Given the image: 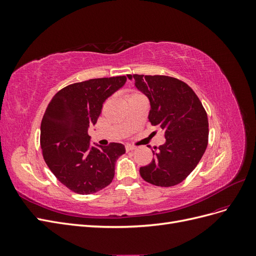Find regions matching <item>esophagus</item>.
Listing matches in <instances>:
<instances>
[{
	"label": "esophagus",
	"instance_id": "1",
	"mask_svg": "<svg viewBox=\"0 0 256 256\" xmlns=\"http://www.w3.org/2000/svg\"><path fill=\"white\" fill-rule=\"evenodd\" d=\"M134 150H136V146H132V145H126V150H127V152Z\"/></svg>",
	"mask_w": 256,
	"mask_h": 256
}]
</instances>
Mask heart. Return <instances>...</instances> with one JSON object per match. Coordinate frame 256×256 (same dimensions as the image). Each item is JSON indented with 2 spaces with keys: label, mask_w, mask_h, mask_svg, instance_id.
<instances>
[{
  "label": "heart",
  "mask_w": 256,
  "mask_h": 256,
  "mask_svg": "<svg viewBox=\"0 0 256 256\" xmlns=\"http://www.w3.org/2000/svg\"><path fill=\"white\" fill-rule=\"evenodd\" d=\"M140 96H142V95L138 94V92H131V94H128V95L126 96V99L128 100V99L136 98V97H140Z\"/></svg>",
  "instance_id": "1"
}]
</instances>
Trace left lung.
<instances>
[{"label":"left lung","instance_id":"1","mask_svg":"<svg viewBox=\"0 0 256 256\" xmlns=\"http://www.w3.org/2000/svg\"><path fill=\"white\" fill-rule=\"evenodd\" d=\"M148 98V120L166 136L154 158L140 168L143 180L158 187L178 184L196 168L208 144L207 113L188 84L168 76L128 74Z\"/></svg>","mask_w":256,"mask_h":256}]
</instances>
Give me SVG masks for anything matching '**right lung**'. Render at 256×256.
Instances as JSON below:
<instances>
[{
	"instance_id": "obj_1",
	"label": "right lung",
	"mask_w": 256,
	"mask_h": 256,
	"mask_svg": "<svg viewBox=\"0 0 256 256\" xmlns=\"http://www.w3.org/2000/svg\"><path fill=\"white\" fill-rule=\"evenodd\" d=\"M125 76L74 83L53 96L40 126L42 156L51 172L78 194H92L109 186L115 162L125 146H90L88 134L106 98L126 83Z\"/></svg>"
}]
</instances>
